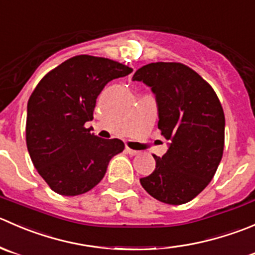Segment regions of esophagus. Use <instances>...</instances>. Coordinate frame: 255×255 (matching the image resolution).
I'll return each instance as SVG.
<instances>
[{
  "label": "esophagus",
  "instance_id": "1",
  "mask_svg": "<svg viewBox=\"0 0 255 255\" xmlns=\"http://www.w3.org/2000/svg\"><path fill=\"white\" fill-rule=\"evenodd\" d=\"M125 151H127V152L128 153V155H131V156H136V155H138V151L132 150V148H130V147H128V146H127V147H125Z\"/></svg>",
  "mask_w": 255,
  "mask_h": 255
}]
</instances>
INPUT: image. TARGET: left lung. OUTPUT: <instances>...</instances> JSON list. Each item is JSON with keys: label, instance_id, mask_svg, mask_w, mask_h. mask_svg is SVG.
I'll list each match as a JSON object with an SVG mask.
<instances>
[{"label": "left lung", "instance_id": "left-lung-1", "mask_svg": "<svg viewBox=\"0 0 255 255\" xmlns=\"http://www.w3.org/2000/svg\"><path fill=\"white\" fill-rule=\"evenodd\" d=\"M156 97L161 135L168 141L156 167L140 178L148 195L167 205L190 202L213 178L224 147V113L213 88L182 63H150L133 74Z\"/></svg>", "mask_w": 255, "mask_h": 255}]
</instances>
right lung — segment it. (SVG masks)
<instances>
[{"label":"right lung","instance_id":"add662e5","mask_svg":"<svg viewBox=\"0 0 255 255\" xmlns=\"http://www.w3.org/2000/svg\"><path fill=\"white\" fill-rule=\"evenodd\" d=\"M131 72L108 58L75 55L47 73L33 90L27 104V148L54 192L90 191L103 180L113 156L124 150L122 140L98 137L84 125L93 120L105 85Z\"/></svg>","mask_w":255,"mask_h":255}]
</instances>
